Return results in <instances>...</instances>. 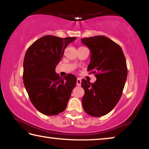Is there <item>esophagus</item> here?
<instances>
[{
    "label": "esophagus",
    "mask_w": 149,
    "mask_h": 149,
    "mask_svg": "<svg viewBox=\"0 0 149 149\" xmlns=\"http://www.w3.org/2000/svg\"><path fill=\"white\" fill-rule=\"evenodd\" d=\"M81 84V78L78 77L77 79V84H77V86H80Z\"/></svg>",
    "instance_id": "1"
}]
</instances>
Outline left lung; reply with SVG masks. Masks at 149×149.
<instances>
[{"mask_svg":"<svg viewBox=\"0 0 149 149\" xmlns=\"http://www.w3.org/2000/svg\"><path fill=\"white\" fill-rule=\"evenodd\" d=\"M91 51L87 71L95 74L93 84L84 79L82 105L91 116L100 117L110 112L119 101L127 75L126 60L120 45L103 35L81 39Z\"/></svg>","mask_w":149,"mask_h":149,"instance_id":"obj_1","label":"left lung"}]
</instances>
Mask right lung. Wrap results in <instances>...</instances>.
Returning a JSON list of instances; mask_svg holds the SVG:
<instances>
[{"label": "right lung", "instance_id": "1", "mask_svg": "<svg viewBox=\"0 0 149 149\" xmlns=\"http://www.w3.org/2000/svg\"><path fill=\"white\" fill-rule=\"evenodd\" d=\"M75 39L45 35L35 41L25 54L24 86L32 104L45 115L63 112L76 85L75 75L69 74L62 78L55 72L64 49Z\"/></svg>", "mask_w": 149, "mask_h": 149}]
</instances>
